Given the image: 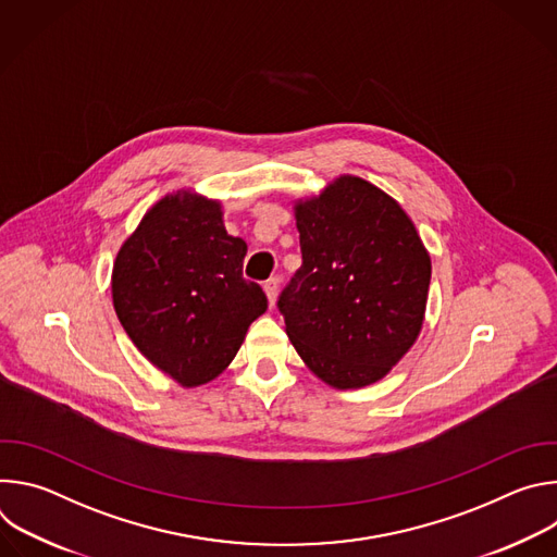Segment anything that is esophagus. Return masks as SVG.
<instances>
[{
    "instance_id": "obj_1",
    "label": "esophagus",
    "mask_w": 557,
    "mask_h": 557,
    "mask_svg": "<svg viewBox=\"0 0 557 557\" xmlns=\"http://www.w3.org/2000/svg\"><path fill=\"white\" fill-rule=\"evenodd\" d=\"M277 288H280V280H277V277H271V280H267V282H264V293H267L269 306H273V304H275Z\"/></svg>"
}]
</instances>
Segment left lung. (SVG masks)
Here are the masks:
<instances>
[{"label":"left lung","mask_w":557,"mask_h":557,"mask_svg":"<svg viewBox=\"0 0 557 557\" xmlns=\"http://www.w3.org/2000/svg\"><path fill=\"white\" fill-rule=\"evenodd\" d=\"M301 269L280 295L286 335L326 385L381 381L414 346L432 260L404 207L344 174L295 200Z\"/></svg>","instance_id":"obj_1"}]
</instances>
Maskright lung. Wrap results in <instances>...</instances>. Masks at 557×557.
I'll return each instance as SVG.
<instances>
[{"instance_id":"add662e5","label":"right lung","mask_w":557,"mask_h":557,"mask_svg":"<svg viewBox=\"0 0 557 557\" xmlns=\"http://www.w3.org/2000/svg\"><path fill=\"white\" fill-rule=\"evenodd\" d=\"M220 200L178 189L151 205L121 245L112 301L138 352L183 387L226 370L264 290L243 277L247 243L224 228Z\"/></svg>"}]
</instances>
